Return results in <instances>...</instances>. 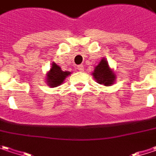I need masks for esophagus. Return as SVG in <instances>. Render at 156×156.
<instances>
[{
    "label": "esophagus",
    "instance_id": "obj_1",
    "mask_svg": "<svg viewBox=\"0 0 156 156\" xmlns=\"http://www.w3.org/2000/svg\"><path fill=\"white\" fill-rule=\"evenodd\" d=\"M76 68H77L79 71H82V70H83V66H82V65H79V66H76Z\"/></svg>",
    "mask_w": 156,
    "mask_h": 156
}]
</instances>
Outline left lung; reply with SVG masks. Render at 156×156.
I'll use <instances>...</instances> for the list:
<instances>
[{
	"instance_id": "left-lung-1",
	"label": "left lung",
	"mask_w": 156,
	"mask_h": 156,
	"mask_svg": "<svg viewBox=\"0 0 156 156\" xmlns=\"http://www.w3.org/2000/svg\"><path fill=\"white\" fill-rule=\"evenodd\" d=\"M92 74L99 84H103L105 86H110L116 79L115 74L110 69L108 62L105 58H102Z\"/></svg>"
}]
</instances>
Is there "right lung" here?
Segmentation results:
<instances>
[{
  "label": "right lung",
  "mask_w": 156,
  "mask_h": 156,
  "mask_svg": "<svg viewBox=\"0 0 156 156\" xmlns=\"http://www.w3.org/2000/svg\"><path fill=\"white\" fill-rule=\"evenodd\" d=\"M68 74H70V72L62 71L60 67L53 62L49 73L47 74V83L50 87H57L63 82Z\"/></svg>",
  "instance_id": "add662e5"
}]
</instances>
